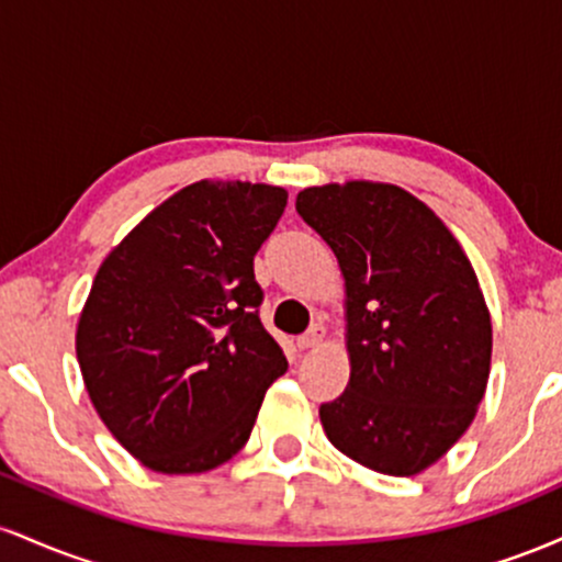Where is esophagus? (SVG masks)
Returning <instances> with one entry per match:
<instances>
[{
  "instance_id": "esophagus-1",
  "label": "esophagus",
  "mask_w": 562,
  "mask_h": 562,
  "mask_svg": "<svg viewBox=\"0 0 562 562\" xmlns=\"http://www.w3.org/2000/svg\"><path fill=\"white\" fill-rule=\"evenodd\" d=\"M322 340H325V327H322V325H312V327H308V330L303 333L301 338H299V348H301V351H306V348L319 346Z\"/></svg>"
}]
</instances>
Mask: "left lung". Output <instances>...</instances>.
Returning <instances> with one entry per match:
<instances>
[{
  "label": "left lung",
  "mask_w": 562,
  "mask_h": 562,
  "mask_svg": "<svg viewBox=\"0 0 562 562\" xmlns=\"http://www.w3.org/2000/svg\"><path fill=\"white\" fill-rule=\"evenodd\" d=\"M303 222L346 280L351 378L319 420L338 451L385 475H417L473 423L492 367V317L465 250L396 184L306 187Z\"/></svg>",
  "instance_id": "left-lung-1"
}]
</instances>
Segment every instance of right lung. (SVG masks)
I'll return each mask as SVG.
<instances>
[{"label": "right lung", "mask_w": 562, "mask_h": 562, "mask_svg": "<svg viewBox=\"0 0 562 562\" xmlns=\"http://www.w3.org/2000/svg\"><path fill=\"white\" fill-rule=\"evenodd\" d=\"M285 205L282 187L200 179L97 269L76 357L100 420L145 468L187 475L224 465L285 375L254 274Z\"/></svg>", "instance_id": "1"}]
</instances>
